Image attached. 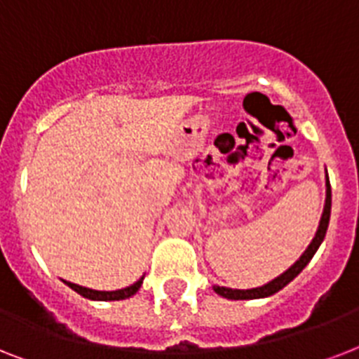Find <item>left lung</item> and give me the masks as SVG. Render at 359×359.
I'll return each mask as SVG.
<instances>
[{
	"label": "left lung",
	"instance_id": "1",
	"mask_svg": "<svg viewBox=\"0 0 359 359\" xmlns=\"http://www.w3.org/2000/svg\"><path fill=\"white\" fill-rule=\"evenodd\" d=\"M328 188H326V205H324V212H323V218H320V225H318V231L313 242L309 244L306 251H304V255L298 259V261L292 264V266L283 272L279 278H276L273 281L266 283L264 287H257V289H248V290H240V289H227V287H214V290L218 292L219 296H224V298H229V300H251V298H264V296H270L273 292H278L281 290L287 283H290L292 279L298 276V273L306 268V264L313 259L315 255V251L318 250V245L320 242L324 240L326 236V229H328V224H330V210H332V190H330V182Z\"/></svg>",
	"mask_w": 359,
	"mask_h": 359
}]
</instances>
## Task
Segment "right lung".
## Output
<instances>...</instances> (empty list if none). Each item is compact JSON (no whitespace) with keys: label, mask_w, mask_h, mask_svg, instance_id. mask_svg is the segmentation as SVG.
Instances as JSON below:
<instances>
[{"label":"right lung","mask_w":359,"mask_h":359,"mask_svg":"<svg viewBox=\"0 0 359 359\" xmlns=\"http://www.w3.org/2000/svg\"><path fill=\"white\" fill-rule=\"evenodd\" d=\"M65 283L69 285L70 289H74L78 294L89 298V300H123V298H128V296L135 294V292L140 290L141 283H143V278L137 279L134 285H130V287H126V289L111 290V292H106V290L86 289V287H80V285H76V283H69V281H65Z\"/></svg>","instance_id":"right-lung-1"}]
</instances>
